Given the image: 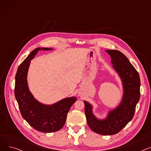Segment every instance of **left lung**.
<instances>
[{
  "label": "left lung",
  "mask_w": 151,
  "mask_h": 151,
  "mask_svg": "<svg viewBox=\"0 0 151 151\" xmlns=\"http://www.w3.org/2000/svg\"><path fill=\"white\" fill-rule=\"evenodd\" d=\"M111 58L114 69L121 77L124 94L120 105L109 112L106 119L99 120L92 113V106L84 101L87 123L94 132L112 135L119 132L133 119L140 98V78L137 70L121 52L106 50Z\"/></svg>",
  "instance_id": "8db88e82"
}]
</instances>
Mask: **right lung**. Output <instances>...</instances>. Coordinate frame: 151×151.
<instances>
[{"mask_svg": "<svg viewBox=\"0 0 151 151\" xmlns=\"http://www.w3.org/2000/svg\"><path fill=\"white\" fill-rule=\"evenodd\" d=\"M41 50L52 49L38 47L32 51L19 65L15 76L14 96L22 117L29 125L38 131L51 133L63 127L67 114L76 98H66L51 105H43L34 99L29 90L27 75L30 60Z\"/></svg>", "mask_w": 151, "mask_h": 151, "instance_id": "right-lung-1", "label": "right lung"}]
</instances>
